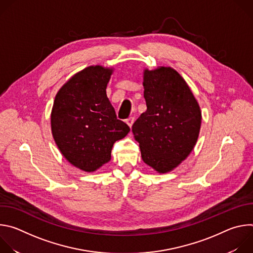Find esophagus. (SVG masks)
<instances>
[{"label": "esophagus", "instance_id": "esophagus-1", "mask_svg": "<svg viewBox=\"0 0 253 253\" xmlns=\"http://www.w3.org/2000/svg\"><path fill=\"white\" fill-rule=\"evenodd\" d=\"M133 123H134V117H130V118H128V119L126 120V124H127L130 128L132 127Z\"/></svg>", "mask_w": 253, "mask_h": 253}]
</instances>
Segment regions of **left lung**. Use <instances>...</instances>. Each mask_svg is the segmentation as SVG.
Wrapping results in <instances>:
<instances>
[{
  "instance_id": "8db88e82",
  "label": "left lung",
  "mask_w": 253,
  "mask_h": 253,
  "mask_svg": "<svg viewBox=\"0 0 253 253\" xmlns=\"http://www.w3.org/2000/svg\"><path fill=\"white\" fill-rule=\"evenodd\" d=\"M147 110L132 126L141 157L158 173H167L193 150L201 126V110L186 81L171 67L144 69Z\"/></svg>"
}]
</instances>
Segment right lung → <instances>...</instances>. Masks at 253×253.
Returning a JSON list of instances; mask_svg holds the SVG:
<instances>
[{
    "mask_svg": "<svg viewBox=\"0 0 253 253\" xmlns=\"http://www.w3.org/2000/svg\"><path fill=\"white\" fill-rule=\"evenodd\" d=\"M113 68L89 66L72 76L56 94L51 130L65 159L85 172H94L111 159L117 140L130 128L116 118L106 94Z\"/></svg>",
    "mask_w": 253,
    "mask_h": 253,
    "instance_id": "obj_1",
    "label": "right lung"
}]
</instances>
